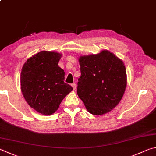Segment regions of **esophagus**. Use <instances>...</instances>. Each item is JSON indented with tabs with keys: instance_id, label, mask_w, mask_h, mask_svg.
<instances>
[{
	"instance_id": "esophagus-1",
	"label": "esophagus",
	"mask_w": 156,
	"mask_h": 156,
	"mask_svg": "<svg viewBox=\"0 0 156 156\" xmlns=\"http://www.w3.org/2000/svg\"><path fill=\"white\" fill-rule=\"evenodd\" d=\"M71 86H72V87H73V90H75L76 89V84L75 83H73L71 84Z\"/></svg>"
}]
</instances>
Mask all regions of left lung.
<instances>
[{
    "instance_id": "8db88e82",
    "label": "left lung",
    "mask_w": 156,
    "mask_h": 156,
    "mask_svg": "<svg viewBox=\"0 0 156 156\" xmlns=\"http://www.w3.org/2000/svg\"><path fill=\"white\" fill-rule=\"evenodd\" d=\"M81 76L77 94L90 113L102 115L121 101L127 86L126 69L121 59L108 50L79 59Z\"/></svg>"
}]
</instances>
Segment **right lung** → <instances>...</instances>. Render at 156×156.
<instances>
[{
  "instance_id": "1",
  "label": "right lung",
  "mask_w": 156,
  "mask_h": 156,
  "mask_svg": "<svg viewBox=\"0 0 156 156\" xmlns=\"http://www.w3.org/2000/svg\"><path fill=\"white\" fill-rule=\"evenodd\" d=\"M62 54L42 51L27 60L20 75L21 91L30 107L43 115L55 112L73 90L64 83V71L58 63Z\"/></svg>"
}]
</instances>
